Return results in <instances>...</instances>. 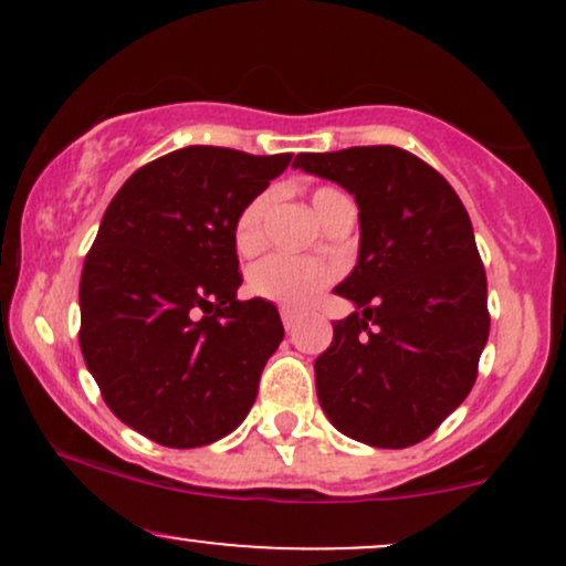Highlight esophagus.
<instances>
[{
    "label": "esophagus",
    "mask_w": 566,
    "mask_h": 566,
    "mask_svg": "<svg viewBox=\"0 0 566 566\" xmlns=\"http://www.w3.org/2000/svg\"><path fill=\"white\" fill-rule=\"evenodd\" d=\"M279 314H282L284 329H287V333H290V329H295V324H297V322H301V314H297V311H295V308H287V305H284V308H282V311H279Z\"/></svg>",
    "instance_id": "34e87169"
}]
</instances>
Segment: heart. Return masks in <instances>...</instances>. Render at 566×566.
<instances>
[{
	"mask_svg": "<svg viewBox=\"0 0 566 566\" xmlns=\"http://www.w3.org/2000/svg\"><path fill=\"white\" fill-rule=\"evenodd\" d=\"M348 201L335 188H316L311 193L316 216L322 220L333 212L335 205ZM269 193H261L244 207L242 216L233 226V244L242 255H252L263 244V220L269 212ZM333 279V269L327 263L314 261V258H292V255H269L261 263H255L247 274V287L255 297L263 301L287 305V308H303L314 301L319 292L327 287Z\"/></svg>",
	"mask_w": 566,
	"mask_h": 566,
	"instance_id": "obj_1",
	"label": "heart"
}]
</instances>
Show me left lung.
Wrapping results in <instances>:
<instances>
[{"label": "left lung", "instance_id": "1", "mask_svg": "<svg viewBox=\"0 0 566 566\" xmlns=\"http://www.w3.org/2000/svg\"><path fill=\"white\" fill-rule=\"evenodd\" d=\"M359 207V258L333 290L356 305L314 361L324 415L382 450L418 444L476 380L490 335L486 276L463 201L423 159L396 146L301 154Z\"/></svg>", "mask_w": 566, "mask_h": 566}]
</instances>
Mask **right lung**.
I'll return each instance as SVG.
<instances>
[{"label":"right lung","instance_id":"obj_1","mask_svg":"<svg viewBox=\"0 0 566 566\" xmlns=\"http://www.w3.org/2000/svg\"><path fill=\"white\" fill-rule=\"evenodd\" d=\"M292 154L186 146L135 170L80 282L84 365L108 409L157 444L229 437L284 337L274 303L237 301L233 226Z\"/></svg>","mask_w":566,"mask_h":566}]
</instances>
